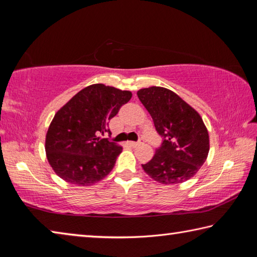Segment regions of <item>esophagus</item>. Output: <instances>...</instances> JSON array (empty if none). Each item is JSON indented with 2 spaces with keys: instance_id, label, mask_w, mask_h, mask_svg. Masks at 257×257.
<instances>
[{
  "instance_id": "obj_1",
  "label": "esophagus",
  "mask_w": 257,
  "mask_h": 257,
  "mask_svg": "<svg viewBox=\"0 0 257 257\" xmlns=\"http://www.w3.org/2000/svg\"><path fill=\"white\" fill-rule=\"evenodd\" d=\"M143 139H141V141H138V142H130L129 144L132 145V146H134V147H136V146H138V145H141V144H143Z\"/></svg>"
}]
</instances>
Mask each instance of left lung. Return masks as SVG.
Wrapping results in <instances>:
<instances>
[{"mask_svg":"<svg viewBox=\"0 0 257 257\" xmlns=\"http://www.w3.org/2000/svg\"><path fill=\"white\" fill-rule=\"evenodd\" d=\"M152 116L162 144L144 171L160 184H180L196 175L210 151L207 129L201 115L172 90L149 87L137 92Z\"/></svg>","mask_w":257,"mask_h":257,"instance_id":"8db88e82","label":"left lung"}]
</instances>
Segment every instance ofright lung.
Wrapping results in <instances>:
<instances>
[{"label":"right lung","instance_id":"add662e5","mask_svg":"<svg viewBox=\"0 0 257 257\" xmlns=\"http://www.w3.org/2000/svg\"><path fill=\"white\" fill-rule=\"evenodd\" d=\"M132 96L128 90L95 84L55 113L45 151L56 175L73 185L90 186L112 171L122 147L99 136L110 134L108 121Z\"/></svg>","mask_w":257,"mask_h":257}]
</instances>
